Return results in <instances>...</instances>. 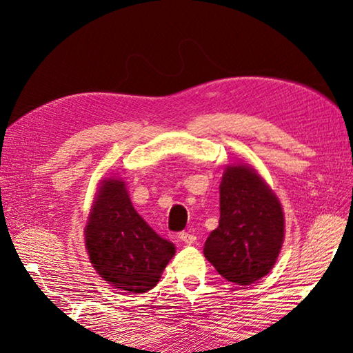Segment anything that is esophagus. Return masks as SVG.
<instances>
[{"instance_id": "esophagus-1", "label": "esophagus", "mask_w": 353, "mask_h": 353, "mask_svg": "<svg viewBox=\"0 0 353 353\" xmlns=\"http://www.w3.org/2000/svg\"><path fill=\"white\" fill-rule=\"evenodd\" d=\"M179 238H181V241L182 243H185V244H188V245H191V244H194L196 243V235L194 234H191V232H182L181 235H179Z\"/></svg>"}]
</instances>
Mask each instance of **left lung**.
I'll return each mask as SVG.
<instances>
[{"mask_svg":"<svg viewBox=\"0 0 353 353\" xmlns=\"http://www.w3.org/2000/svg\"><path fill=\"white\" fill-rule=\"evenodd\" d=\"M285 220L279 200L249 165L226 167L220 185L219 228L205 243V258L224 279L250 285L279 256Z\"/></svg>","mask_w":353,"mask_h":353,"instance_id":"left-lung-1","label":"left lung"}]
</instances>
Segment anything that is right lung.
Here are the masks:
<instances>
[{
    "label": "right lung",
    "instance_id": "add662e5",
    "mask_svg": "<svg viewBox=\"0 0 353 353\" xmlns=\"http://www.w3.org/2000/svg\"><path fill=\"white\" fill-rule=\"evenodd\" d=\"M91 264L110 287L145 292L159 282L174 244L134 211L123 179H104L85 228Z\"/></svg>",
    "mask_w": 353,
    "mask_h": 353
}]
</instances>
